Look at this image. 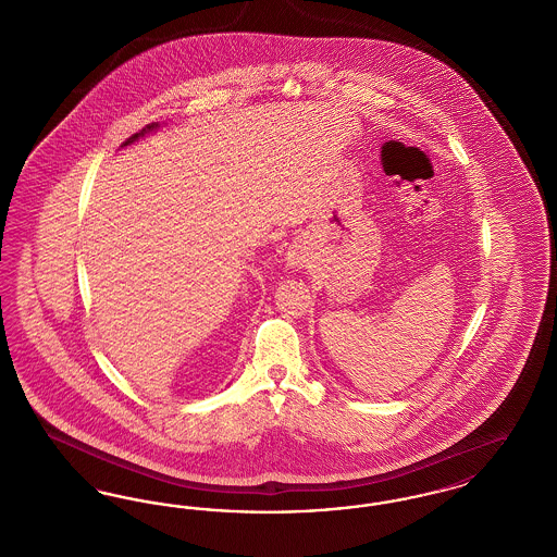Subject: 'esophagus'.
Returning <instances> with one entry per match:
<instances>
[{
  "instance_id": "obj_1",
  "label": "esophagus",
  "mask_w": 557,
  "mask_h": 557,
  "mask_svg": "<svg viewBox=\"0 0 557 557\" xmlns=\"http://www.w3.org/2000/svg\"><path fill=\"white\" fill-rule=\"evenodd\" d=\"M286 261H288V265L290 267H300L302 263H305V257H302V252H298V250H292V252H288Z\"/></svg>"
}]
</instances>
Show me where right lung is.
I'll use <instances>...</instances> for the list:
<instances>
[{"instance_id":"obj_1","label":"right lung","mask_w":557,"mask_h":557,"mask_svg":"<svg viewBox=\"0 0 557 557\" xmlns=\"http://www.w3.org/2000/svg\"><path fill=\"white\" fill-rule=\"evenodd\" d=\"M154 129H159V123H152V125H146V127H144V129H141V132L135 133V135H132V137H129V139H127V141H125V144H123V146H129V144H133V141H137V139H139V137H144V135H146V133L154 132Z\"/></svg>"}]
</instances>
